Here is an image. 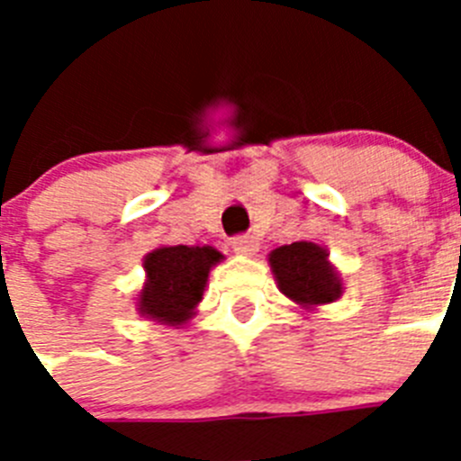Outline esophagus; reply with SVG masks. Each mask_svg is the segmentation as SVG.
<instances>
[{"label":"esophagus","instance_id":"34e87169","mask_svg":"<svg viewBox=\"0 0 461 461\" xmlns=\"http://www.w3.org/2000/svg\"><path fill=\"white\" fill-rule=\"evenodd\" d=\"M230 247H233V251L244 256L254 254V251L258 249V244H256V240L251 238V235H235V238L230 240Z\"/></svg>","mask_w":461,"mask_h":461}]
</instances>
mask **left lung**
Here are the masks:
<instances>
[{
    "instance_id": "8db88e82",
    "label": "left lung",
    "mask_w": 461,
    "mask_h": 461,
    "mask_svg": "<svg viewBox=\"0 0 461 461\" xmlns=\"http://www.w3.org/2000/svg\"><path fill=\"white\" fill-rule=\"evenodd\" d=\"M270 266L281 293L304 307L328 304L339 297L337 272L328 263V251L319 244H284L270 254Z\"/></svg>"
}]
</instances>
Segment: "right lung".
Segmentation results:
<instances>
[{"label":"right lung","instance_id":"1","mask_svg":"<svg viewBox=\"0 0 461 461\" xmlns=\"http://www.w3.org/2000/svg\"><path fill=\"white\" fill-rule=\"evenodd\" d=\"M221 254L212 247H161L145 258L148 284L140 293L142 316L180 325L203 300L210 267Z\"/></svg>","mask_w":461,"mask_h":461}]
</instances>
